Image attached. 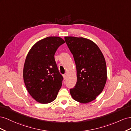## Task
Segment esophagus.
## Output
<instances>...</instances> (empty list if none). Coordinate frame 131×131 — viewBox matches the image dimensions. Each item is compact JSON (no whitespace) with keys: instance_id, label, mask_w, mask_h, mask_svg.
I'll use <instances>...</instances> for the list:
<instances>
[{"instance_id":"34e87169","label":"esophagus","mask_w":131,"mask_h":131,"mask_svg":"<svg viewBox=\"0 0 131 131\" xmlns=\"http://www.w3.org/2000/svg\"><path fill=\"white\" fill-rule=\"evenodd\" d=\"M67 76H68V73H65V74H63V78H64V79H66V77H67Z\"/></svg>"}]
</instances>
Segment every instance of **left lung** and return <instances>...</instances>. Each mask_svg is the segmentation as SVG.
Segmentation results:
<instances>
[{
    "label": "left lung",
    "mask_w": 131,
    "mask_h": 131,
    "mask_svg": "<svg viewBox=\"0 0 131 131\" xmlns=\"http://www.w3.org/2000/svg\"><path fill=\"white\" fill-rule=\"evenodd\" d=\"M66 43L76 63L77 82L70 92L72 98L86 104L102 92L107 80L105 58L98 46L92 40L72 36L65 37Z\"/></svg>",
    "instance_id": "obj_1"
}]
</instances>
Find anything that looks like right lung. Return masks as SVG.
<instances>
[{
  "label": "right lung",
  "instance_id": "right-lung-1",
  "mask_svg": "<svg viewBox=\"0 0 131 131\" xmlns=\"http://www.w3.org/2000/svg\"><path fill=\"white\" fill-rule=\"evenodd\" d=\"M63 43L64 40L59 37H47L33 45L26 57L24 81L29 94L39 103L53 102L61 88L63 77L58 69L54 55Z\"/></svg>",
  "mask_w": 131,
  "mask_h": 131
}]
</instances>
